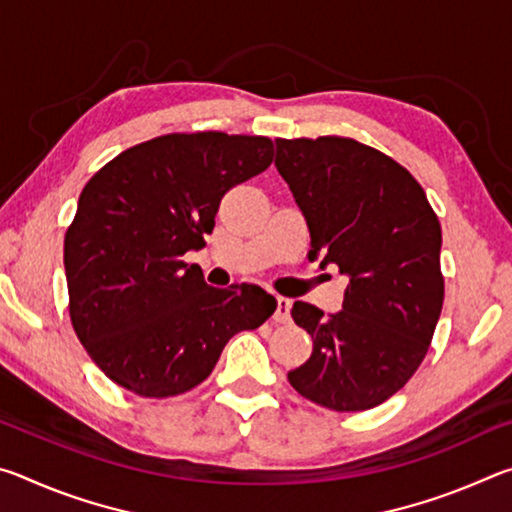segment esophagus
Wrapping results in <instances>:
<instances>
[{
    "label": "esophagus",
    "mask_w": 512,
    "mask_h": 512,
    "mask_svg": "<svg viewBox=\"0 0 512 512\" xmlns=\"http://www.w3.org/2000/svg\"><path fill=\"white\" fill-rule=\"evenodd\" d=\"M273 320H275V323H282V325L291 323V300L289 298L277 296V309H275Z\"/></svg>",
    "instance_id": "esophagus-1"
}]
</instances>
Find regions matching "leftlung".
<instances>
[{
  "label": "left lung",
  "instance_id": "8db88e82",
  "mask_svg": "<svg viewBox=\"0 0 512 512\" xmlns=\"http://www.w3.org/2000/svg\"><path fill=\"white\" fill-rule=\"evenodd\" d=\"M275 144V167L305 214L309 257L348 275L336 314L293 302L314 352L289 381L325 409H372L427 357L445 298L440 221L418 180L372 146L336 135Z\"/></svg>",
  "mask_w": 512,
  "mask_h": 512
}]
</instances>
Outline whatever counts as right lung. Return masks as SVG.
<instances>
[{"label": "right lung", "mask_w": 512, "mask_h": 512, "mask_svg": "<svg viewBox=\"0 0 512 512\" xmlns=\"http://www.w3.org/2000/svg\"><path fill=\"white\" fill-rule=\"evenodd\" d=\"M273 162V142L219 131L131 146L83 187L65 235L69 318L92 361L140 397L201 384L232 336L277 300L255 284L214 289L187 250L205 246L225 192Z\"/></svg>", "instance_id": "right-lung-1"}]
</instances>
